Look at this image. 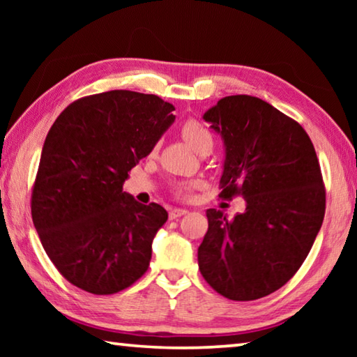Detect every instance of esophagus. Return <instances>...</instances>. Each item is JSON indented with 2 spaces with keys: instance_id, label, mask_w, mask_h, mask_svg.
Masks as SVG:
<instances>
[{
  "instance_id": "obj_1",
  "label": "esophagus",
  "mask_w": 357,
  "mask_h": 357,
  "mask_svg": "<svg viewBox=\"0 0 357 357\" xmlns=\"http://www.w3.org/2000/svg\"><path fill=\"white\" fill-rule=\"evenodd\" d=\"M187 214L185 209H181V208H176V209H172L170 211V220H174V219H179L181 215Z\"/></svg>"
}]
</instances>
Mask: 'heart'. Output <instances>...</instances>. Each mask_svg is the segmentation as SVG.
Listing matches in <instances>:
<instances>
[{"label":"heart","mask_w":357,"mask_h":357,"mask_svg":"<svg viewBox=\"0 0 357 357\" xmlns=\"http://www.w3.org/2000/svg\"><path fill=\"white\" fill-rule=\"evenodd\" d=\"M181 135H183L184 140L190 144V148L195 151L206 146V144L213 146V134H211V130L198 119H185L184 123L181 124ZM193 187H195V183L179 181V183L173 184V193L178 198H187L193 190Z\"/></svg>","instance_id":"heart-1"}]
</instances>
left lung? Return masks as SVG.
I'll return each instance as SVG.
<instances>
[{"label":"left lung","mask_w":357,"mask_h":357,"mask_svg":"<svg viewBox=\"0 0 357 357\" xmlns=\"http://www.w3.org/2000/svg\"><path fill=\"white\" fill-rule=\"evenodd\" d=\"M225 143L219 197L241 195L245 211L231 220L208 209L198 268L217 293L255 301L298 273L321 228V168L298 121L252 96H227L203 114Z\"/></svg>","instance_id":"1"}]
</instances>
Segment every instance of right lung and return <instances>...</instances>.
<instances>
[{"label": "right lung", "mask_w": 357, "mask_h": 357, "mask_svg": "<svg viewBox=\"0 0 357 357\" xmlns=\"http://www.w3.org/2000/svg\"><path fill=\"white\" fill-rule=\"evenodd\" d=\"M173 110L159 96L114 89L72 102L48 130L31 215L48 258L72 285L114 294L148 271L168 214L135 202L123 184L170 128Z\"/></svg>", "instance_id": "right-lung-1"}]
</instances>
